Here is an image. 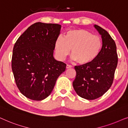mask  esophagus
I'll return each mask as SVG.
<instances>
[{
	"mask_svg": "<svg viewBox=\"0 0 128 128\" xmlns=\"http://www.w3.org/2000/svg\"><path fill=\"white\" fill-rule=\"evenodd\" d=\"M71 67H72V66L69 65V64H67V66H66V68H70Z\"/></svg>",
	"mask_w": 128,
	"mask_h": 128,
	"instance_id": "1",
	"label": "esophagus"
}]
</instances>
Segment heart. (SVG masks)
Wrapping results in <instances>:
<instances>
[{"mask_svg":"<svg viewBox=\"0 0 128 128\" xmlns=\"http://www.w3.org/2000/svg\"><path fill=\"white\" fill-rule=\"evenodd\" d=\"M103 47L102 38L84 29L70 30L64 38L59 37L55 42L58 58L64 60L71 50L73 59L80 65H88L94 62L101 52Z\"/></svg>","mask_w":128,"mask_h":128,"instance_id":"heart-1","label":"heart"}]
</instances>
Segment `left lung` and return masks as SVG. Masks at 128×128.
<instances>
[{"instance_id": "1", "label": "left lung", "mask_w": 128, "mask_h": 128, "mask_svg": "<svg viewBox=\"0 0 128 128\" xmlns=\"http://www.w3.org/2000/svg\"><path fill=\"white\" fill-rule=\"evenodd\" d=\"M94 27L101 35V52L91 64L75 66L76 76L72 82L76 93L88 100L98 98L110 89L118 60L116 44L110 34L98 25Z\"/></svg>"}]
</instances>
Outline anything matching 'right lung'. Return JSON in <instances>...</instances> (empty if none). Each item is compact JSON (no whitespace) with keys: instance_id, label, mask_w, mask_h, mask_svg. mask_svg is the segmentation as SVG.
<instances>
[{"instance_id":"add662e5","label":"right lung","mask_w":128,"mask_h":128,"mask_svg":"<svg viewBox=\"0 0 128 128\" xmlns=\"http://www.w3.org/2000/svg\"><path fill=\"white\" fill-rule=\"evenodd\" d=\"M61 25L37 22L28 27L15 42L12 69L22 94L42 101L50 95L66 64L53 57Z\"/></svg>"}]
</instances>
